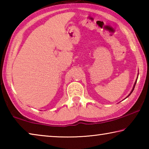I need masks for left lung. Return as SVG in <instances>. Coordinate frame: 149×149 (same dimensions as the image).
Returning a JSON list of instances; mask_svg holds the SVG:
<instances>
[{
	"mask_svg": "<svg viewBox=\"0 0 149 149\" xmlns=\"http://www.w3.org/2000/svg\"><path fill=\"white\" fill-rule=\"evenodd\" d=\"M137 79H136V81H135V85H134V86H133V89H132V91H131V93H130V95H128L127 96V97H129V96L131 95V94H132V93L133 92V90H134V88H135V84H136V83H137ZM127 97H126V98H127Z\"/></svg>",
	"mask_w": 149,
	"mask_h": 149,
	"instance_id": "8db88e82",
	"label": "left lung"
}]
</instances>
